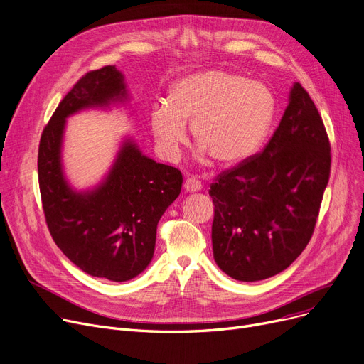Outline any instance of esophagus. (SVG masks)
<instances>
[{
    "label": "esophagus",
    "instance_id": "34e87169",
    "mask_svg": "<svg viewBox=\"0 0 364 364\" xmlns=\"http://www.w3.org/2000/svg\"><path fill=\"white\" fill-rule=\"evenodd\" d=\"M183 188H185L186 193H197V191H200V189L203 188V183H201L197 178L191 176V178H188V179L185 181Z\"/></svg>",
    "mask_w": 364,
    "mask_h": 364
}]
</instances>
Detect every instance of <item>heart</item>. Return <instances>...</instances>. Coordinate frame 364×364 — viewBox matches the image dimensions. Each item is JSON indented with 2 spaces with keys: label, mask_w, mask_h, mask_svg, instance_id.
<instances>
[{
  "label": "heart",
  "mask_w": 364,
  "mask_h": 364,
  "mask_svg": "<svg viewBox=\"0 0 364 364\" xmlns=\"http://www.w3.org/2000/svg\"><path fill=\"white\" fill-rule=\"evenodd\" d=\"M275 115V97L265 84L210 69L173 85L168 105L151 111V130L163 157L176 159L186 141L185 124L201 154L220 166L247 160L262 145Z\"/></svg>",
  "instance_id": "b5f03b06"
}]
</instances>
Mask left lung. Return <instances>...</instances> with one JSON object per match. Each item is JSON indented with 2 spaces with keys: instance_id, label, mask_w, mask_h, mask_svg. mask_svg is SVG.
Returning <instances> with one entry per match:
<instances>
[{
  "instance_id": "left-lung-1",
  "label": "left lung",
  "mask_w": 364,
  "mask_h": 364,
  "mask_svg": "<svg viewBox=\"0 0 364 364\" xmlns=\"http://www.w3.org/2000/svg\"><path fill=\"white\" fill-rule=\"evenodd\" d=\"M323 119L299 82L264 151L222 171L210 185L213 257L238 282L286 269L313 237L331 176Z\"/></svg>"
}]
</instances>
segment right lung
<instances>
[{
    "instance_id": "1",
    "label": "right lung",
    "mask_w": 364,
    "mask_h": 364,
    "mask_svg": "<svg viewBox=\"0 0 364 364\" xmlns=\"http://www.w3.org/2000/svg\"><path fill=\"white\" fill-rule=\"evenodd\" d=\"M129 100L112 65L81 77L51 115L38 148V182L48 231L63 255L89 275L127 282L151 262L157 225L182 188L181 170L154 161L132 139L97 186L75 191L62 167L66 118Z\"/></svg>"
}]
</instances>
